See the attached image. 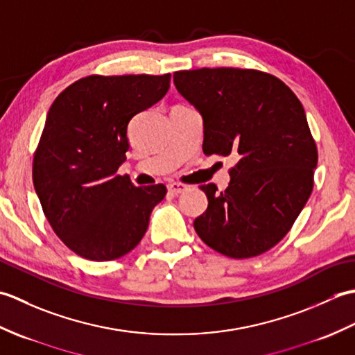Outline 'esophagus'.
Masks as SVG:
<instances>
[{
    "mask_svg": "<svg viewBox=\"0 0 355 355\" xmlns=\"http://www.w3.org/2000/svg\"><path fill=\"white\" fill-rule=\"evenodd\" d=\"M168 191L172 195H178V193L186 192L187 191V186L183 184V183H171V184H168Z\"/></svg>",
    "mask_w": 355,
    "mask_h": 355,
    "instance_id": "obj_1",
    "label": "esophagus"
}]
</instances>
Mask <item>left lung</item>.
<instances>
[{
    "label": "left lung",
    "mask_w": 355,
    "mask_h": 355,
    "mask_svg": "<svg viewBox=\"0 0 355 355\" xmlns=\"http://www.w3.org/2000/svg\"><path fill=\"white\" fill-rule=\"evenodd\" d=\"M173 84L202 117V153L238 157L227 189L201 186L209 206L195 230L229 258L266 253L313 192L318 148L302 103L281 79L258 70H183L173 73Z\"/></svg>",
    "instance_id": "left-lung-1"
}]
</instances>
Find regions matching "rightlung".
Masks as SVG:
<instances>
[{"instance_id": "1", "label": "right lung", "mask_w": 355, "mask_h": 355, "mask_svg": "<svg viewBox=\"0 0 355 355\" xmlns=\"http://www.w3.org/2000/svg\"><path fill=\"white\" fill-rule=\"evenodd\" d=\"M171 74L82 78L49 110L33 155V186L62 243L89 261L122 258L146 233L164 184L137 187L117 169L128 123L168 93Z\"/></svg>"}]
</instances>
